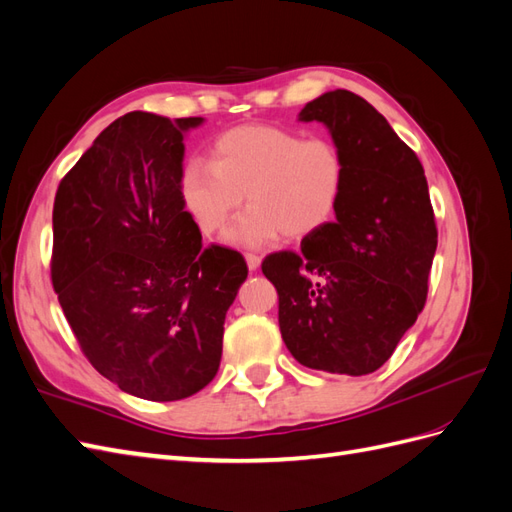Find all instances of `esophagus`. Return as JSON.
<instances>
[{"mask_svg": "<svg viewBox=\"0 0 512 512\" xmlns=\"http://www.w3.org/2000/svg\"><path fill=\"white\" fill-rule=\"evenodd\" d=\"M245 262H247V267H250V271H256L260 267V256L247 252L245 254Z\"/></svg>", "mask_w": 512, "mask_h": 512, "instance_id": "esophagus-1", "label": "esophagus"}]
</instances>
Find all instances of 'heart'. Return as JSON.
Returning <instances> with one entry per match:
<instances>
[{"label":"heart","mask_w":512,"mask_h":512,"mask_svg":"<svg viewBox=\"0 0 512 512\" xmlns=\"http://www.w3.org/2000/svg\"><path fill=\"white\" fill-rule=\"evenodd\" d=\"M346 158L329 138L275 126H241L215 138L211 162L192 160L181 175L183 205L205 235L226 230L239 247L303 239L327 226L346 190Z\"/></svg>","instance_id":"heart-1"}]
</instances>
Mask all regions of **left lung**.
<instances>
[{"instance_id": "left-lung-1", "label": "left lung", "mask_w": 512, "mask_h": 512, "mask_svg": "<svg viewBox=\"0 0 512 512\" xmlns=\"http://www.w3.org/2000/svg\"><path fill=\"white\" fill-rule=\"evenodd\" d=\"M346 158L335 222L275 252L262 273L280 297V331L301 365L365 376L391 359L423 312L438 247L425 170L374 106L346 89L307 102Z\"/></svg>"}]
</instances>
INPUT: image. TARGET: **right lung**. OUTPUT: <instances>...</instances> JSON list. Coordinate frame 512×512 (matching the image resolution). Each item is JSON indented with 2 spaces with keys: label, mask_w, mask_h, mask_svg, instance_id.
Instances as JSON below:
<instances>
[{
  "label": "right lung",
  "mask_w": 512,
  "mask_h": 512,
  "mask_svg": "<svg viewBox=\"0 0 512 512\" xmlns=\"http://www.w3.org/2000/svg\"><path fill=\"white\" fill-rule=\"evenodd\" d=\"M203 117L134 111L61 179L51 280L87 361L121 391L185 399L215 378L224 318L247 277L237 250L203 247L183 207V132Z\"/></svg>",
  "instance_id": "obj_1"
}]
</instances>
